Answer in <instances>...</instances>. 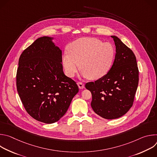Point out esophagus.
<instances>
[{"mask_svg":"<svg viewBox=\"0 0 157 157\" xmlns=\"http://www.w3.org/2000/svg\"><path fill=\"white\" fill-rule=\"evenodd\" d=\"M77 84H78L79 88L81 89H83V88L84 87V84L82 82H78L77 83Z\"/></svg>","mask_w":157,"mask_h":157,"instance_id":"34e87169","label":"esophagus"}]
</instances>
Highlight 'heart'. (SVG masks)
<instances>
[{
    "mask_svg": "<svg viewBox=\"0 0 157 157\" xmlns=\"http://www.w3.org/2000/svg\"><path fill=\"white\" fill-rule=\"evenodd\" d=\"M68 52L62 56L66 75L74 77L81 66V76L93 81L101 79L109 73L116 55L115 48L110 43L89 37L81 38L71 43Z\"/></svg>",
    "mask_w": 157,
    "mask_h": 157,
    "instance_id": "heart-1",
    "label": "heart"
}]
</instances>
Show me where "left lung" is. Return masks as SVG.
I'll list each match as a JSON object with an SVG mask.
<instances>
[{
  "label": "left lung",
  "instance_id": "left-lung-1",
  "mask_svg": "<svg viewBox=\"0 0 157 157\" xmlns=\"http://www.w3.org/2000/svg\"><path fill=\"white\" fill-rule=\"evenodd\" d=\"M111 37L116 53L110 70L101 79L85 85L92 94V109L105 119H117L127 113L132 106L139 84L135 55L117 36Z\"/></svg>",
  "mask_w": 157,
  "mask_h": 157
}]
</instances>
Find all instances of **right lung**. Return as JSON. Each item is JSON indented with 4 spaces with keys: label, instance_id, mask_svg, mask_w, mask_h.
Listing matches in <instances>:
<instances>
[{
    "label": "right lung",
    "instance_id": "add662e5",
    "mask_svg": "<svg viewBox=\"0 0 157 157\" xmlns=\"http://www.w3.org/2000/svg\"><path fill=\"white\" fill-rule=\"evenodd\" d=\"M55 38H37L20 56L17 88L27 113L35 120L53 124L68 110L79 89L63 72L62 52Z\"/></svg>",
    "mask_w": 157,
    "mask_h": 157
}]
</instances>
